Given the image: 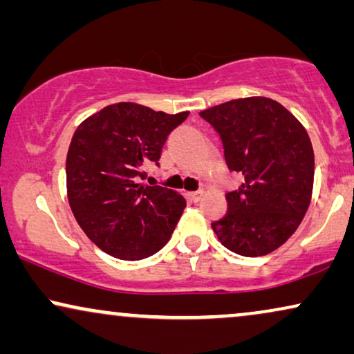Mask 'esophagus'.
I'll return each instance as SVG.
<instances>
[{
  "mask_svg": "<svg viewBox=\"0 0 354 354\" xmlns=\"http://www.w3.org/2000/svg\"><path fill=\"white\" fill-rule=\"evenodd\" d=\"M203 194H204L203 191H191V192H187V198H189L191 201H194V203H199V201L203 199Z\"/></svg>",
  "mask_w": 354,
  "mask_h": 354,
  "instance_id": "obj_1",
  "label": "esophagus"
}]
</instances>
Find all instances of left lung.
Returning <instances> with one entry per match:
<instances>
[{
  "mask_svg": "<svg viewBox=\"0 0 354 354\" xmlns=\"http://www.w3.org/2000/svg\"><path fill=\"white\" fill-rule=\"evenodd\" d=\"M218 132L225 162L243 174L227 192V214L212 222L217 239L241 257L279 248L306 216L314 187V149L304 125L270 97L232 100L201 111Z\"/></svg>",
  "mask_w": 354,
  "mask_h": 354,
  "instance_id": "obj_1",
  "label": "left lung"
}]
</instances>
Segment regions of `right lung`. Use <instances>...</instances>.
<instances>
[{"label": "right lung", "instance_id": "1", "mask_svg": "<svg viewBox=\"0 0 354 354\" xmlns=\"http://www.w3.org/2000/svg\"><path fill=\"white\" fill-rule=\"evenodd\" d=\"M189 111L167 114L115 102L84 119L66 155V194L88 239L111 257L137 261L162 250L186 201L147 186L144 169L158 165L167 137Z\"/></svg>", "mask_w": 354, "mask_h": 354}]
</instances>
